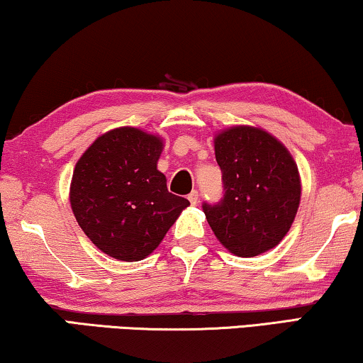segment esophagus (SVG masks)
<instances>
[{
  "label": "esophagus",
  "mask_w": 363,
  "mask_h": 363,
  "mask_svg": "<svg viewBox=\"0 0 363 363\" xmlns=\"http://www.w3.org/2000/svg\"><path fill=\"white\" fill-rule=\"evenodd\" d=\"M188 200H190L193 206L198 205V200H200V196H198V191H191L190 195H188Z\"/></svg>",
  "instance_id": "1"
}]
</instances>
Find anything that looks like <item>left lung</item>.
Returning <instances> with one entry per match:
<instances>
[{
    "instance_id": "1",
    "label": "left lung",
    "mask_w": 363,
    "mask_h": 363,
    "mask_svg": "<svg viewBox=\"0 0 363 363\" xmlns=\"http://www.w3.org/2000/svg\"><path fill=\"white\" fill-rule=\"evenodd\" d=\"M213 142L225 195L220 205H203L208 225L233 255H262L279 245L299 210L297 163L284 143L261 127L233 125Z\"/></svg>"
}]
</instances>
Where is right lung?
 Returning a JSON list of instances; mask_svg holds the SVG:
<instances>
[{
	"label": "right lung",
	"mask_w": 363,
	"mask_h": 363,
	"mask_svg": "<svg viewBox=\"0 0 363 363\" xmlns=\"http://www.w3.org/2000/svg\"><path fill=\"white\" fill-rule=\"evenodd\" d=\"M163 138L135 127L112 128L74 167L69 201L76 221L104 255L142 261L190 205L168 191L157 163Z\"/></svg>",
	"instance_id": "1"
}]
</instances>
